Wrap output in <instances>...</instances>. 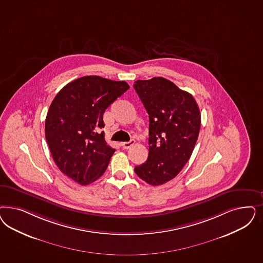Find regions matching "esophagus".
<instances>
[{
	"label": "esophagus",
	"mask_w": 263,
	"mask_h": 263,
	"mask_svg": "<svg viewBox=\"0 0 263 263\" xmlns=\"http://www.w3.org/2000/svg\"><path fill=\"white\" fill-rule=\"evenodd\" d=\"M136 143V140L135 139H132L130 141H128V142H123L122 143V147L124 148V149H129L132 146H134Z\"/></svg>",
	"instance_id": "1"
}]
</instances>
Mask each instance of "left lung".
<instances>
[{
	"instance_id": "8db88e82",
	"label": "left lung",
	"mask_w": 263,
	"mask_h": 263,
	"mask_svg": "<svg viewBox=\"0 0 263 263\" xmlns=\"http://www.w3.org/2000/svg\"><path fill=\"white\" fill-rule=\"evenodd\" d=\"M136 93L149 115V155L135 172L152 186L174 178L190 160L200 129L194 97L163 77L137 80Z\"/></svg>"
}]
</instances>
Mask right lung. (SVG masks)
<instances>
[{"label":"right lung","mask_w":263,"mask_h":263,"mask_svg":"<svg viewBox=\"0 0 263 263\" xmlns=\"http://www.w3.org/2000/svg\"><path fill=\"white\" fill-rule=\"evenodd\" d=\"M129 89L125 81L97 76L66 85L51 103L45 137L59 170L86 186L100 178L115 152L104 139L103 113Z\"/></svg>","instance_id":"obj_1"}]
</instances>
